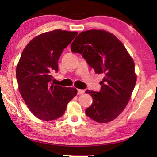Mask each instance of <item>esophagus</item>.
Returning a JSON list of instances; mask_svg holds the SVG:
<instances>
[{"label":"esophagus","instance_id":"esophagus-1","mask_svg":"<svg viewBox=\"0 0 157 157\" xmlns=\"http://www.w3.org/2000/svg\"><path fill=\"white\" fill-rule=\"evenodd\" d=\"M85 92V90H80V89H78V94H82Z\"/></svg>","mask_w":157,"mask_h":157}]
</instances>
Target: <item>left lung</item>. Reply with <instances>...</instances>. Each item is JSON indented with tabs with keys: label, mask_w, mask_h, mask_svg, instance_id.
Returning <instances> with one entry per match:
<instances>
[{
	"label": "left lung",
	"mask_w": 157,
	"mask_h": 157,
	"mask_svg": "<svg viewBox=\"0 0 157 157\" xmlns=\"http://www.w3.org/2000/svg\"><path fill=\"white\" fill-rule=\"evenodd\" d=\"M95 73L104 75L100 92L86 90L93 99L87 116L99 123L114 120L129 102L136 81L133 59L118 38L101 30L82 32L71 45Z\"/></svg>",
	"instance_id": "left-lung-1"
}]
</instances>
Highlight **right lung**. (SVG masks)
<instances>
[{"label": "right lung", "instance_id": "right-lung-1", "mask_svg": "<svg viewBox=\"0 0 157 157\" xmlns=\"http://www.w3.org/2000/svg\"><path fill=\"white\" fill-rule=\"evenodd\" d=\"M77 32L56 30L33 39L23 50L16 67L22 98L40 120H54L65 113L77 90L52 85V72H58L57 62Z\"/></svg>", "mask_w": 157, "mask_h": 157}]
</instances>
